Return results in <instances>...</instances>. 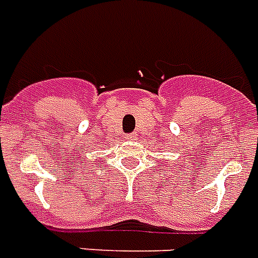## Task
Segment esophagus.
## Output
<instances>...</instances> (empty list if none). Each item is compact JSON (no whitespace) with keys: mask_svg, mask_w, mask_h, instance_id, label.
<instances>
[{"mask_svg":"<svg viewBox=\"0 0 258 258\" xmlns=\"http://www.w3.org/2000/svg\"><path fill=\"white\" fill-rule=\"evenodd\" d=\"M136 136V133H127V135H125V139H126V140H135Z\"/></svg>","mask_w":258,"mask_h":258,"instance_id":"1","label":"esophagus"}]
</instances>
